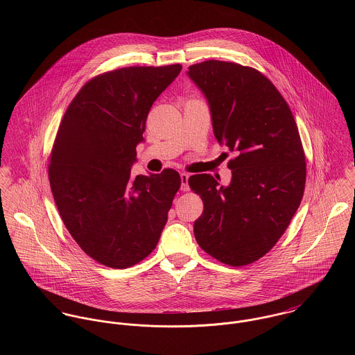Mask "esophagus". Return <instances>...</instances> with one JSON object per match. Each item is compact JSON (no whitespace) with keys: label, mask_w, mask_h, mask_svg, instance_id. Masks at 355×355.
<instances>
[{"label":"esophagus","mask_w":355,"mask_h":355,"mask_svg":"<svg viewBox=\"0 0 355 355\" xmlns=\"http://www.w3.org/2000/svg\"><path fill=\"white\" fill-rule=\"evenodd\" d=\"M189 178L190 175L186 173V172H182L180 173V180H182V191H189L190 187H189Z\"/></svg>","instance_id":"esophagus-1"}]
</instances>
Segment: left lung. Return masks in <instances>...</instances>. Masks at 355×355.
Masks as SVG:
<instances>
[{
    "mask_svg": "<svg viewBox=\"0 0 355 355\" xmlns=\"http://www.w3.org/2000/svg\"><path fill=\"white\" fill-rule=\"evenodd\" d=\"M207 98L213 132L236 157L228 161V187L206 173L193 175L201 197L194 235L217 261L243 266L259 259L282 238L302 201L306 161L288 103L259 71L209 60L189 67Z\"/></svg>",
    "mask_w": 355,
    "mask_h": 355,
    "instance_id": "obj_1",
    "label": "left lung"
}]
</instances>
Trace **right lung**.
Instances as JSON below:
<instances>
[{"label":"right lung","mask_w":355,"mask_h":355,"mask_svg":"<svg viewBox=\"0 0 355 355\" xmlns=\"http://www.w3.org/2000/svg\"><path fill=\"white\" fill-rule=\"evenodd\" d=\"M180 64L127 67L90 79L68 105L49 157L54 202L79 248L125 269L155 249L182 180L166 168L131 175L153 102Z\"/></svg>","instance_id":"add662e5"}]
</instances>
